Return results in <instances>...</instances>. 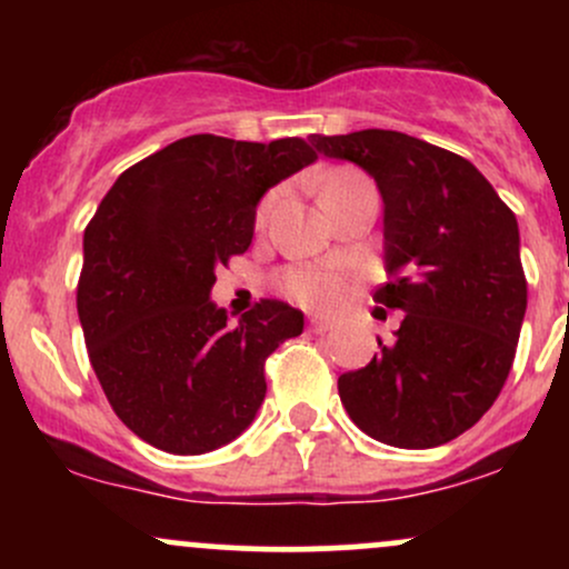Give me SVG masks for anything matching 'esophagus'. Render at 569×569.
I'll return each mask as SVG.
<instances>
[{"label": "esophagus", "mask_w": 569, "mask_h": 569, "mask_svg": "<svg viewBox=\"0 0 569 569\" xmlns=\"http://www.w3.org/2000/svg\"><path fill=\"white\" fill-rule=\"evenodd\" d=\"M307 326H310V331H316V335H323V331L331 329V321H326V318L312 316L310 321H307Z\"/></svg>", "instance_id": "1"}]
</instances>
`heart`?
<instances>
[{
  "label": "heart",
  "mask_w": 569,
  "mask_h": 569,
  "mask_svg": "<svg viewBox=\"0 0 569 569\" xmlns=\"http://www.w3.org/2000/svg\"><path fill=\"white\" fill-rule=\"evenodd\" d=\"M356 176L352 171H335L326 179V184H335V181L350 179ZM323 184V187H326ZM267 211V202L262 208V213ZM280 289L283 293H289L291 299L302 302L307 307H335L342 302L345 297V278L335 270H326V267H291L280 276Z\"/></svg>",
  "instance_id": "obj_1"
}]
</instances>
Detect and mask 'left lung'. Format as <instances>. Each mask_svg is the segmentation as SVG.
Returning <instances> with one entry per match:
<instances>
[{"instance_id": "1", "label": "left lung", "mask_w": 569, "mask_h": 569, "mask_svg": "<svg viewBox=\"0 0 569 569\" xmlns=\"http://www.w3.org/2000/svg\"><path fill=\"white\" fill-rule=\"evenodd\" d=\"M350 160L385 202V270L375 302L401 310L390 345L337 388L371 439L430 449L492 407L511 371L527 310L519 224L473 162L398 130L310 136Z\"/></svg>"}]
</instances>
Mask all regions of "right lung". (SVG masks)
<instances>
[{
    "instance_id": "add662e5",
    "label": "right lung",
    "mask_w": 569,
    "mask_h": 569,
    "mask_svg": "<svg viewBox=\"0 0 569 569\" xmlns=\"http://www.w3.org/2000/svg\"><path fill=\"white\" fill-rule=\"evenodd\" d=\"M302 139L198 133L130 166L84 227L77 283L90 363L114 415L171 455L238 439L262 407L264 361L305 316L262 299L230 323L217 267L248 251L262 194L316 162Z\"/></svg>"
}]
</instances>
